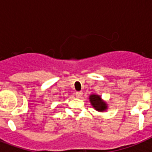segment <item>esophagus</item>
I'll use <instances>...</instances> for the list:
<instances>
[{
	"label": "esophagus",
	"mask_w": 152,
	"mask_h": 152,
	"mask_svg": "<svg viewBox=\"0 0 152 152\" xmlns=\"http://www.w3.org/2000/svg\"><path fill=\"white\" fill-rule=\"evenodd\" d=\"M82 94H83V93L81 92V91H78V92H76V96H77V98L81 97V96H82Z\"/></svg>",
	"instance_id": "obj_1"
}]
</instances>
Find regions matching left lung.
Instances as JSON below:
<instances>
[{
  "instance_id": "8db88e82",
  "label": "left lung",
  "mask_w": 152,
  "mask_h": 152,
  "mask_svg": "<svg viewBox=\"0 0 152 152\" xmlns=\"http://www.w3.org/2000/svg\"><path fill=\"white\" fill-rule=\"evenodd\" d=\"M89 100L91 102V104L95 110L98 112H104L108 109V104L105 100L102 99L101 96L98 94H93L89 96Z\"/></svg>"
}]
</instances>
